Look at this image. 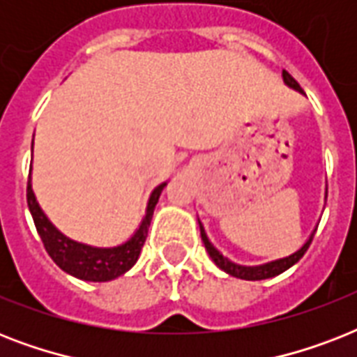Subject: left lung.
Wrapping results in <instances>:
<instances>
[{
	"mask_svg": "<svg viewBox=\"0 0 357 357\" xmlns=\"http://www.w3.org/2000/svg\"><path fill=\"white\" fill-rule=\"evenodd\" d=\"M282 75H283V81H285V83H287L291 89H294V91H298L304 94L302 86L296 83V79H294L293 75L289 74V72H285V70H283ZM200 235H202V241H204V244H206L207 254L211 255V259L215 261V265H217L218 268H222L224 272H228L229 276L255 282V280H266V278L278 276V274H282V272H285L287 268H291L294 263H298V261L302 259V255H304L305 252H307V248H310V244H311V241H313V235H315V231L311 234V237L307 238V243H305L304 246L298 250V252H294V254H291L289 257H283V259L271 261V263H265V265H257V266L235 265V263H231L228 257H224V255L220 254V252H218V250L215 248L211 243H209V238H207V235H206V231H204V226H202V224H200Z\"/></svg>",
	"mask_w": 357,
	"mask_h": 357,
	"instance_id": "left-lung-1",
	"label": "left lung"
}]
</instances>
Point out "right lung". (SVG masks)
<instances>
[{
    "label": "right lung",
    "instance_id": "1",
    "mask_svg": "<svg viewBox=\"0 0 357 357\" xmlns=\"http://www.w3.org/2000/svg\"><path fill=\"white\" fill-rule=\"evenodd\" d=\"M165 185L167 183H161L153 189L148 207H146V217L142 218V224L135 231L133 237L129 238L128 243L114 246V248H94L89 244L75 243L72 238L64 237L47 220L40 206L36 204V198L31 189V178L27 181V206H29V211L35 220L36 231L44 243V248L64 272H68L79 280H85V282H109V280L122 276L123 272H128L139 259L151 217H153V209H155L157 200H159Z\"/></svg>",
    "mask_w": 357,
    "mask_h": 357
}]
</instances>
